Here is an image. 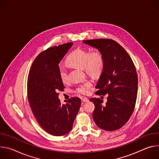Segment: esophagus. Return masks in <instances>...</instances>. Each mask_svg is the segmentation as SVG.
<instances>
[{
  "label": "esophagus",
  "instance_id": "obj_1",
  "mask_svg": "<svg viewBox=\"0 0 159 159\" xmlns=\"http://www.w3.org/2000/svg\"><path fill=\"white\" fill-rule=\"evenodd\" d=\"M82 102L83 103L88 102H89V99H87V98H82Z\"/></svg>",
  "mask_w": 159,
  "mask_h": 159
}]
</instances>
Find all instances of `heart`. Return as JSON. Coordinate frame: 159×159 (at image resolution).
Listing matches in <instances>:
<instances>
[{"mask_svg":"<svg viewBox=\"0 0 159 159\" xmlns=\"http://www.w3.org/2000/svg\"><path fill=\"white\" fill-rule=\"evenodd\" d=\"M66 63L73 67L84 69L89 75L92 76L99 75L104 66V57L99 50H94L89 52L85 50L77 49L72 52L66 60ZM59 76L62 82L68 81V75L63 67H60ZM92 87V82L85 81L78 85L75 93L81 96H86Z\"/></svg>","mask_w":159,"mask_h":159,"instance_id":"heart-1","label":"heart"}]
</instances>
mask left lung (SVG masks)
I'll return each instance as SVG.
<instances>
[{
	"label": "left lung",
	"mask_w": 159,
	"mask_h": 159,
	"mask_svg": "<svg viewBox=\"0 0 159 159\" xmlns=\"http://www.w3.org/2000/svg\"><path fill=\"white\" fill-rule=\"evenodd\" d=\"M83 42L100 50L104 66L96 88L98 96L108 95L105 106L99 98H92L95 109L93 117L97 126L114 131L124 126L134 111L137 97L138 76L132 59L116 41L94 39Z\"/></svg>",
	"instance_id": "1"
}]
</instances>
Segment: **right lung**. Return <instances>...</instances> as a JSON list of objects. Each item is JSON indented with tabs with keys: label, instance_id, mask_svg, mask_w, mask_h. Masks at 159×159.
<instances>
[{
	"label": "right lung",
	"instance_id": "right-lung-1",
	"mask_svg": "<svg viewBox=\"0 0 159 159\" xmlns=\"http://www.w3.org/2000/svg\"><path fill=\"white\" fill-rule=\"evenodd\" d=\"M67 43L49 48L34 59L28 77V97L33 115L39 126L48 133L62 136L72 128L81 104L72 98L61 104L58 92L64 90L59 76L58 64L72 47Z\"/></svg>",
	"mask_w": 159,
	"mask_h": 159
}]
</instances>
